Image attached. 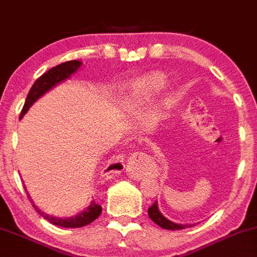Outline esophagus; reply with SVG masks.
Masks as SVG:
<instances>
[{"mask_svg":"<svg viewBox=\"0 0 257 257\" xmlns=\"http://www.w3.org/2000/svg\"><path fill=\"white\" fill-rule=\"evenodd\" d=\"M121 165V162H117V166H120ZM139 176H140V174H139Z\"/></svg>","mask_w":257,"mask_h":257,"instance_id":"esophagus-1","label":"esophagus"}]
</instances>
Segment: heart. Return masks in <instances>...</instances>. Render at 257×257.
<instances>
[{"mask_svg": "<svg viewBox=\"0 0 257 257\" xmlns=\"http://www.w3.org/2000/svg\"><path fill=\"white\" fill-rule=\"evenodd\" d=\"M166 84H167V80H166V76L163 74L152 73L150 75H147L146 78L136 81L132 85L131 94L137 100L148 99L151 95H153L155 92L160 91L161 89L165 88Z\"/></svg>", "mask_w": 257, "mask_h": 257, "instance_id": "1", "label": "heart"}]
</instances>
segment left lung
<instances>
[{"instance_id": "1", "label": "left lung", "mask_w": 257, "mask_h": 257, "mask_svg": "<svg viewBox=\"0 0 257 257\" xmlns=\"http://www.w3.org/2000/svg\"><path fill=\"white\" fill-rule=\"evenodd\" d=\"M148 216H150L151 220H152L153 223H156L158 226L163 227V229L181 230V229H184V227L188 226V225H182V224H176V223H173V221L166 219L165 216L161 214V211L158 210L157 202H155L150 208H148Z\"/></svg>"}]
</instances>
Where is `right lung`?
<instances>
[{"label":"right lung","mask_w":257,"mask_h":257,"mask_svg":"<svg viewBox=\"0 0 257 257\" xmlns=\"http://www.w3.org/2000/svg\"><path fill=\"white\" fill-rule=\"evenodd\" d=\"M80 65L81 63L78 62V60H69V62H65V63H62V64L57 65V67H53L52 69H49L47 73H44L43 75L39 76V78L34 81V84L32 85L30 92H28L27 99H26L25 105H23V109L21 111L20 118L23 117V115L27 112L28 109L33 105V102H36L37 100L44 94V92L48 91L49 89H52L53 86L57 85V84L60 83V81L69 78L71 74L75 73V71L78 70V68L80 67ZM32 205H33V208L36 209V210L38 211L43 218H46L49 223L54 224V225H58V226H62V227H81V226L88 225V224L92 223L95 219L99 218L102 210L101 205L96 204L95 200H91L89 207L86 208L83 213L78 214L76 216H71V218L59 219V218H55V216L48 215V214H44L43 211L39 210L36 205L34 204Z\"/></svg>","instance_id":"1"}]
</instances>
